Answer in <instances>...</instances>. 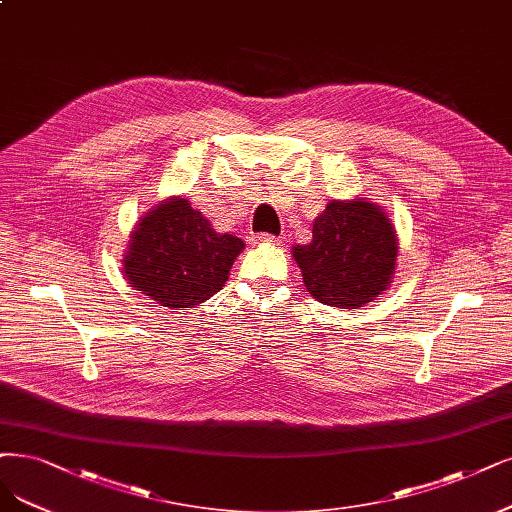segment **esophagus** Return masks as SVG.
Wrapping results in <instances>:
<instances>
[{
  "label": "esophagus",
  "instance_id": "34e87169",
  "mask_svg": "<svg viewBox=\"0 0 512 512\" xmlns=\"http://www.w3.org/2000/svg\"><path fill=\"white\" fill-rule=\"evenodd\" d=\"M257 242H261V244H278V238L272 236V234H259Z\"/></svg>",
  "mask_w": 512,
  "mask_h": 512
}]
</instances>
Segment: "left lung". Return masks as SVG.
I'll use <instances>...</instances> for the list:
<instances>
[{
  "label": "left lung",
  "mask_w": 512,
  "mask_h": 512,
  "mask_svg": "<svg viewBox=\"0 0 512 512\" xmlns=\"http://www.w3.org/2000/svg\"><path fill=\"white\" fill-rule=\"evenodd\" d=\"M291 255L304 287L320 304L365 308L390 289L399 234L384 208L369 198L331 200L314 219L312 240L295 244Z\"/></svg>",
  "instance_id": "8db88e82"
}]
</instances>
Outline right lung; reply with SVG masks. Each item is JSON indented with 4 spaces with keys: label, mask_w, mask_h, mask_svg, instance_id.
<instances>
[{
    "label": "right lung",
    "mask_w": 512,
    "mask_h": 512,
    "mask_svg": "<svg viewBox=\"0 0 512 512\" xmlns=\"http://www.w3.org/2000/svg\"><path fill=\"white\" fill-rule=\"evenodd\" d=\"M244 242L219 234L185 196H170L132 227L122 272L164 308H194L219 293Z\"/></svg>",
    "instance_id": "obj_1"
}]
</instances>
